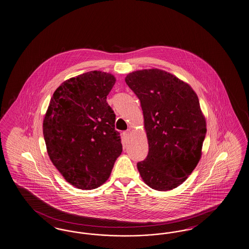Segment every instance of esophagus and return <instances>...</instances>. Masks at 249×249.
Here are the masks:
<instances>
[{"instance_id": "1", "label": "esophagus", "mask_w": 249, "mask_h": 249, "mask_svg": "<svg viewBox=\"0 0 249 249\" xmlns=\"http://www.w3.org/2000/svg\"><path fill=\"white\" fill-rule=\"evenodd\" d=\"M123 134H124V136L129 137V135H130V129H127V130H125V131L123 132Z\"/></svg>"}]
</instances>
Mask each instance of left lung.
Here are the masks:
<instances>
[{
    "instance_id": "8db88e82",
    "label": "left lung",
    "mask_w": 249,
    "mask_h": 249,
    "mask_svg": "<svg viewBox=\"0 0 249 249\" xmlns=\"http://www.w3.org/2000/svg\"><path fill=\"white\" fill-rule=\"evenodd\" d=\"M125 81L141 102L148 140L140 175L152 189H174L201 159L207 123L198 97L188 83L158 69L133 71Z\"/></svg>"
}]
</instances>
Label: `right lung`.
<instances>
[{
	"instance_id": "right-lung-1",
	"label": "right lung",
	"mask_w": 249,
	"mask_h": 249,
	"mask_svg": "<svg viewBox=\"0 0 249 249\" xmlns=\"http://www.w3.org/2000/svg\"><path fill=\"white\" fill-rule=\"evenodd\" d=\"M116 78L89 71L64 81L53 92L42 129L51 161L65 179L82 190L109 178L122 152L116 115L107 96Z\"/></svg>"
}]
</instances>
